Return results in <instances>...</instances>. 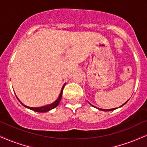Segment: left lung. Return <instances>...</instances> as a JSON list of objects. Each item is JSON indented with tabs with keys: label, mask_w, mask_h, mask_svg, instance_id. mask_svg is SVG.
<instances>
[{
	"label": "left lung",
	"mask_w": 147,
	"mask_h": 147,
	"mask_svg": "<svg viewBox=\"0 0 147 147\" xmlns=\"http://www.w3.org/2000/svg\"><path fill=\"white\" fill-rule=\"evenodd\" d=\"M128 101V100H127ZM127 101H126V102L125 103V104H126V103L127 102ZM124 104H123L122 105V106H123V105ZM90 105H91V104H90ZM91 106H93V105H91ZM93 107H95V106H93ZM121 107V106H120ZM117 108H112V109H101V108H100V109H99V110H103V111H111V110H115V109H117Z\"/></svg>",
	"instance_id": "8db88e82"
}]
</instances>
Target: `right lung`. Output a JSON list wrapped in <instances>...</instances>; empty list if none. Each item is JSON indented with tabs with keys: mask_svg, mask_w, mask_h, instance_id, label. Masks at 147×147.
I'll list each match as a JSON object with an SVG mask.
<instances>
[{
	"mask_svg": "<svg viewBox=\"0 0 147 147\" xmlns=\"http://www.w3.org/2000/svg\"><path fill=\"white\" fill-rule=\"evenodd\" d=\"M65 85V84L64 85H63V86L62 89H61V93H60L59 97H58V99H57V100H56L55 101H54V103H52V104H50V105H47V106H42V107H39V108H32V107H28V106H25L24 104H23L22 103L21 101H20L19 99H18V100H19L21 104H22L24 106L26 107V108H29V109L32 110H33V111L37 112H48V111H49V110H50L53 109V108H55V107H57V106H58V105H59V102H60V101H61V97H62L63 90V88H64Z\"/></svg>",
	"mask_w": 147,
	"mask_h": 147,
	"instance_id": "add662e5",
	"label": "right lung"
}]
</instances>
